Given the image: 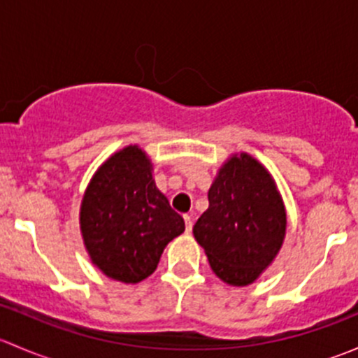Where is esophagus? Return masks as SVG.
<instances>
[{"label":"esophagus","mask_w":358,"mask_h":358,"mask_svg":"<svg viewBox=\"0 0 358 358\" xmlns=\"http://www.w3.org/2000/svg\"><path fill=\"white\" fill-rule=\"evenodd\" d=\"M183 220H185V230H187V234H190V232H192V227H194L192 216L185 215V216H183Z\"/></svg>","instance_id":"esophagus-1"}]
</instances>
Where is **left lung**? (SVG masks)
<instances>
[{"label": "left lung", "instance_id": "1", "mask_svg": "<svg viewBox=\"0 0 358 358\" xmlns=\"http://www.w3.org/2000/svg\"><path fill=\"white\" fill-rule=\"evenodd\" d=\"M208 201L194 237L218 279L249 286L272 265L286 237V206L275 180L258 159L234 154L216 173Z\"/></svg>", "mask_w": 358, "mask_h": 358}]
</instances>
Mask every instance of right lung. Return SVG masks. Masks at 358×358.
I'll return each instance as SVG.
<instances>
[{"instance_id":"right-lung-1","label":"right lung","mask_w":358,"mask_h":358,"mask_svg":"<svg viewBox=\"0 0 358 358\" xmlns=\"http://www.w3.org/2000/svg\"><path fill=\"white\" fill-rule=\"evenodd\" d=\"M152 169L145 150L128 145L96 169L83 196L79 229L90 259L119 282L152 275L168 243L185 230Z\"/></svg>"}]
</instances>
